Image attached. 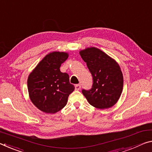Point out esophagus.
I'll list each match as a JSON object with an SVG mask.
<instances>
[{
    "label": "esophagus",
    "instance_id": "obj_1",
    "mask_svg": "<svg viewBox=\"0 0 152 152\" xmlns=\"http://www.w3.org/2000/svg\"><path fill=\"white\" fill-rule=\"evenodd\" d=\"M80 88H81V86H80V85H79V84L75 85V90L78 91V90H80Z\"/></svg>",
    "mask_w": 152,
    "mask_h": 152
}]
</instances>
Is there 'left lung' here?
Masks as SVG:
<instances>
[{
    "label": "left lung",
    "instance_id": "1",
    "mask_svg": "<svg viewBox=\"0 0 152 152\" xmlns=\"http://www.w3.org/2000/svg\"><path fill=\"white\" fill-rule=\"evenodd\" d=\"M93 77L92 88L83 89L88 102L98 109L112 107L118 101L123 88V76L114 59L95 47L80 51Z\"/></svg>",
    "mask_w": 152,
    "mask_h": 152
}]
</instances>
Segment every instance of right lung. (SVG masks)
<instances>
[{
    "label": "right lung",
    "instance_id": "right-lung-1",
    "mask_svg": "<svg viewBox=\"0 0 152 152\" xmlns=\"http://www.w3.org/2000/svg\"><path fill=\"white\" fill-rule=\"evenodd\" d=\"M68 57L64 52H53L46 55L28 78L29 96L33 104L45 113L55 114L66 106L74 86L69 75L60 71L61 64Z\"/></svg>",
    "mask_w": 152,
    "mask_h": 152
}]
</instances>
